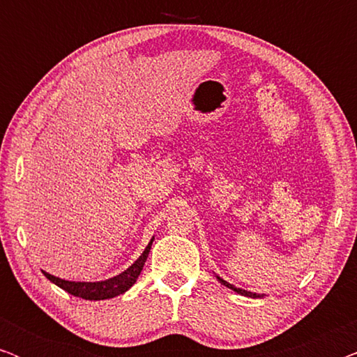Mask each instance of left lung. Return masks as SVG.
I'll return each mask as SVG.
<instances>
[{"label":"left lung","instance_id":"left-lung-1","mask_svg":"<svg viewBox=\"0 0 357 357\" xmlns=\"http://www.w3.org/2000/svg\"><path fill=\"white\" fill-rule=\"evenodd\" d=\"M218 278V281L221 282V284H224L226 287H229V289H232L234 292H237V294H241V296H245V297H252V299H258V297H263V294L260 296V294H257V292H250V291H245V289H241V287H236L234 284H231V282H227V281H224L222 278H219V276H216Z\"/></svg>","mask_w":357,"mask_h":357}]
</instances>
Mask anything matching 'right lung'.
<instances>
[{"label": "right lung", "instance_id": "right-lung-1", "mask_svg": "<svg viewBox=\"0 0 357 357\" xmlns=\"http://www.w3.org/2000/svg\"><path fill=\"white\" fill-rule=\"evenodd\" d=\"M154 237L151 238L148 247L144 248V252L141 253L138 260H136L130 268H126L125 271H121L120 275L114 278H109V280L104 281H96V282H87V281H66L61 280V278H56L50 275V273L42 271L45 275L47 280H50L53 284L61 287L63 291L70 292L71 296L81 297V299L86 301H104V299H112V297H116L123 294L130 289L131 286L135 284L136 280H138L141 270H143L146 260H148L151 245H153Z\"/></svg>", "mask_w": 357, "mask_h": 357}]
</instances>
